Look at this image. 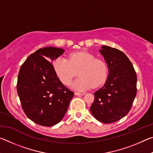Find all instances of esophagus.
Here are the masks:
<instances>
[{"label": "esophagus", "mask_w": 153, "mask_h": 153, "mask_svg": "<svg viewBox=\"0 0 153 153\" xmlns=\"http://www.w3.org/2000/svg\"><path fill=\"white\" fill-rule=\"evenodd\" d=\"M75 94L77 96H83L84 95V93H79V92H75Z\"/></svg>", "instance_id": "obj_1"}]
</instances>
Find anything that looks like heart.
Here are the masks:
<instances>
[{"mask_svg":"<svg viewBox=\"0 0 153 153\" xmlns=\"http://www.w3.org/2000/svg\"><path fill=\"white\" fill-rule=\"evenodd\" d=\"M55 71L64 84H70L79 70V77L71 84V88L77 91H85L93 86L97 88L104 84L108 76V68L106 62L96 59L87 52L72 53L69 59L59 56L53 62Z\"/></svg>","mask_w":153,"mask_h":153,"instance_id":"heart-1","label":"heart"}]
</instances>
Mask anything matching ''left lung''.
Listing matches in <instances>:
<instances>
[{
	"label": "left lung",
	"mask_w": 153,
	"mask_h": 153,
	"mask_svg": "<svg viewBox=\"0 0 153 153\" xmlns=\"http://www.w3.org/2000/svg\"><path fill=\"white\" fill-rule=\"evenodd\" d=\"M99 52L108 65V76L104 86L94 93L90 111L100 122L111 123L125 117L131 109L137 92V76L123 52L105 45Z\"/></svg>",
	"instance_id": "obj_1"
}]
</instances>
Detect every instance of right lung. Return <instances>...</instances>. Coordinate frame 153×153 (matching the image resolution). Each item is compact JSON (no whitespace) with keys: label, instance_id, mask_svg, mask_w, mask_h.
<instances>
[{"label":"right lung","instance_id":"add662e5","mask_svg":"<svg viewBox=\"0 0 153 153\" xmlns=\"http://www.w3.org/2000/svg\"><path fill=\"white\" fill-rule=\"evenodd\" d=\"M64 52L53 46L39 48L28 56L18 74L17 90L23 110L41 126H53L61 121L74 97L50 63Z\"/></svg>","mask_w":153,"mask_h":153}]
</instances>
